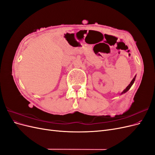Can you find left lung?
Wrapping results in <instances>:
<instances>
[{
    "label": "left lung",
    "instance_id": "1",
    "mask_svg": "<svg viewBox=\"0 0 155 155\" xmlns=\"http://www.w3.org/2000/svg\"><path fill=\"white\" fill-rule=\"evenodd\" d=\"M135 78H136V76H134V78L133 79V80L132 81H131V82H130V83L129 84V85L127 86V88L125 89V90L122 92V93H121V94H124V93H125L126 92H127L129 90V89H130V88L131 87V86H132L133 85V83H134V81H135Z\"/></svg>",
    "mask_w": 155,
    "mask_h": 155
}]
</instances>
